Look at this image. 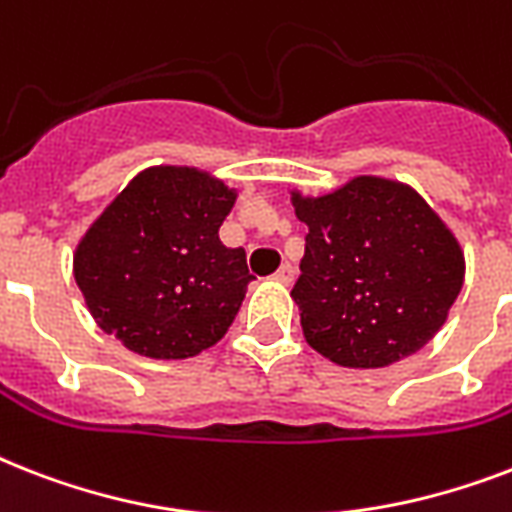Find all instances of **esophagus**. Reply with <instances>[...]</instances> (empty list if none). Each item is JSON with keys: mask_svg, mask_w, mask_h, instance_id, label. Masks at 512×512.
I'll use <instances>...</instances> for the list:
<instances>
[{"mask_svg": "<svg viewBox=\"0 0 512 512\" xmlns=\"http://www.w3.org/2000/svg\"><path fill=\"white\" fill-rule=\"evenodd\" d=\"M273 279L281 281V284H287V287H289V284L295 281V268H292V265H289V263H284L279 268V271L273 273Z\"/></svg>", "mask_w": 512, "mask_h": 512, "instance_id": "1", "label": "esophagus"}]
</instances>
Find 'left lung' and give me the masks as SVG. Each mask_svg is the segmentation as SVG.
<instances>
[{
	"instance_id": "1",
	"label": "left lung",
	"mask_w": 512,
	"mask_h": 512,
	"mask_svg": "<svg viewBox=\"0 0 512 512\" xmlns=\"http://www.w3.org/2000/svg\"><path fill=\"white\" fill-rule=\"evenodd\" d=\"M305 257L292 297L313 350L348 369L412 356L444 327L465 279L452 231L409 185L353 177L303 199Z\"/></svg>"
}]
</instances>
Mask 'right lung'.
Masks as SVG:
<instances>
[{
  "label": "right lung",
  "mask_w": 512,
  "mask_h": 512,
  "mask_svg": "<svg viewBox=\"0 0 512 512\" xmlns=\"http://www.w3.org/2000/svg\"><path fill=\"white\" fill-rule=\"evenodd\" d=\"M233 201L199 170L140 172L76 247L74 279L98 327L148 358L212 348L252 281L244 249L217 236Z\"/></svg>",
  "instance_id": "add662e5"
}]
</instances>
